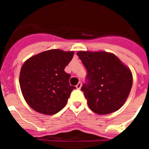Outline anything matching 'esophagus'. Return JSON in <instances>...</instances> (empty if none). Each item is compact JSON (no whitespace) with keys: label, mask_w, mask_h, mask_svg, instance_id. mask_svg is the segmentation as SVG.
<instances>
[{"label":"esophagus","mask_w":149,"mask_h":149,"mask_svg":"<svg viewBox=\"0 0 149 149\" xmlns=\"http://www.w3.org/2000/svg\"><path fill=\"white\" fill-rule=\"evenodd\" d=\"M81 86H82V83L79 82L78 84L76 85V88H77V89H80L81 88Z\"/></svg>","instance_id":"esophagus-1"}]
</instances>
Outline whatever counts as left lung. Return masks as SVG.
Instances as JSON below:
<instances>
[{
	"label": "left lung",
	"mask_w": 149,
	"mask_h": 149,
	"mask_svg": "<svg viewBox=\"0 0 149 149\" xmlns=\"http://www.w3.org/2000/svg\"><path fill=\"white\" fill-rule=\"evenodd\" d=\"M87 70L81 90L95 113H113L124 104L132 87V74L119 59L107 52L77 53Z\"/></svg>",
	"instance_id": "1"
}]
</instances>
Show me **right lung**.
<instances>
[{"label":"right lung","mask_w":149,"mask_h":149,"mask_svg":"<svg viewBox=\"0 0 149 149\" xmlns=\"http://www.w3.org/2000/svg\"><path fill=\"white\" fill-rule=\"evenodd\" d=\"M73 51L54 49L30 57L21 68L19 82L24 98L36 112L53 115L65 106L72 90L71 75L64 71Z\"/></svg>","instance_id":"1"}]
</instances>
